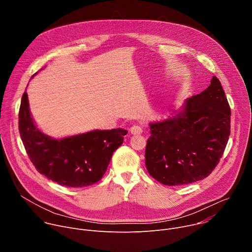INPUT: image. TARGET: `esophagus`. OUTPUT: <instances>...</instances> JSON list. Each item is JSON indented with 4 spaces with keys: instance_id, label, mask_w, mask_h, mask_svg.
Segmentation results:
<instances>
[{
    "instance_id": "esophagus-1",
    "label": "esophagus",
    "mask_w": 252,
    "mask_h": 252,
    "mask_svg": "<svg viewBox=\"0 0 252 252\" xmlns=\"http://www.w3.org/2000/svg\"><path fill=\"white\" fill-rule=\"evenodd\" d=\"M129 131L131 134H140L142 132V128L139 126H132Z\"/></svg>"
}]
</instances>
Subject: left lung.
<instances>
[{"label":"left lung","mask_w":252,"mask_h":252,"mask_svg":"<svg viewBox=\"0 0 252 252\" xmlns=\"http://www.w3.org/2000/svg\"><path fill=\"white\" fill-rule=\"evenodd\" d=\"M230 106L220 80L189 97L168 120L152 123L146 148L149 173L164 186L207 177L224 153L230 134Z\"/></svg>","instance_id":"1"}]
</instances>
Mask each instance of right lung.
Returning <instances> with one entry per match:
<instances>
[{
	"label": "right lung",
	"instance_id": "add662e5",
	"mask_svg": "<svg viewBox=\"0 0 252 252\" xmlns=\"http://www.w3.org/2000/svg\"><path fill=\"white\" fill-rule=\"evenodd\" d=\"M19 130L26 152L40 173L64 187L83 188L97 183L112 156L124 142L126 129L93 130L62 139L40 131L30 114L25 92L19 112Z\"/></svg>",
	"mask_w": 252,
	"mask_h": 252
}]
</instances>
